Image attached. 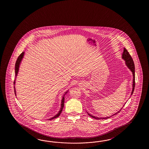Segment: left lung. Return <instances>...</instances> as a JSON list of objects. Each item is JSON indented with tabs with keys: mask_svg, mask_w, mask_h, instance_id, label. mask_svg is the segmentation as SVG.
Listing matches in <instances>:
<instances>
[{
	"mask_svg": "<svg viewBox=\"0 0 149 149\" xmlns=\"http://www.w3.org/2000/svg\"><path fill=\"white\" fill-rule=\"evenodd\" d=\"M122 58H123V59H124V60L125 61V63L126 64L127 66L130 69V70L132 72V73H133V89H132V93H131V95H133V92H134V88H135V65H134V61H133L132 57L130 56V53H128V52L127 51V50L125 48H124V52L123 53V54H122ZM123 108H121L119 111H118V112L116 113L115 114L112 115V116H113V115H115V114H116L117 113H118ZM88 113V114L90 117L93 118H95V119H107V118L110 117L105 118L96 117L95 116H92L91 114H89V113ZM112 116H111V117H112Z\"/></svg>",
	"mask_w": 149,
	"mask_h": 149,
	"instance_id": "left-lung-1",
	"label": "left lung"
}]
</instances>
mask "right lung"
Listing matches in <instances>:
<instances>
[{
    "label": "right lung",
    "mask_w": 149,
    "mask_h": 149,
    "mask_svg": "<svg viewBox=\"0 0 149 149\" xmlns=\"http://www.w3.org/2000/svg\"><path fill=\"white\" fill-rule=\"evenodd\" d=\"M24 52H23L21 54L19 55V56L18 57L17 60H16V63H15V79H16L17 74L18 72H19V65H20V63H21V61L22 60V58H23V56H24ZM15 80H14V85H15ZM14 88L15 94L16 95V91H15V86H14ZM68 91L65 93V94H64L63 97H62V101H61L60 110L58 112V113L56 114V115H55L53 117L51 118V119H49V120H52V119H53L54 118H56L59 117V116L60 115L61 113L62 112V111L63 108L64 107V96H65V94H66V93H68Z\"/></svg>",
    "instance_id": "1"
}]
</instances>
